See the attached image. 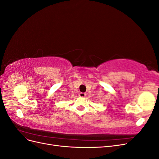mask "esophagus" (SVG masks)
<instances>
[{"mask_svg":"<svg viewBox=\"0 0 159 159\" xmlns=\"http://www.w3.org/2000/svg\"><path fill=\"white\" fill-rule=\"evenodd\" d=\"M79 95H80V97H81V98H84L86 96V94L85 93H80Z\"/></svg>","mask_w":159,"mask_h":159,"instance_id":"esophagus-1","label":"esophagus"}]
</instances>
